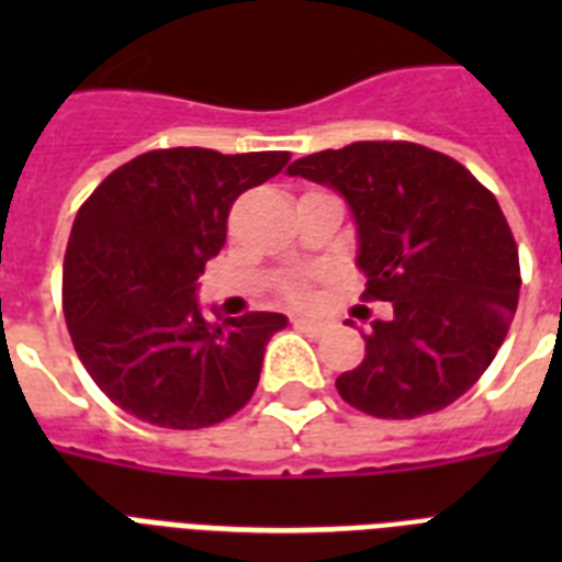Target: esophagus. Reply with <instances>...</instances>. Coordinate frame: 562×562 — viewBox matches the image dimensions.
Listing matches in <instances>:
<instances>
[{
	"label": "esophagus",
	"instance_id": "1",
	"mask_svg": "<svg viewBox=\"0 0 562 562\" xmlns=\"http://www.w3.org/2000/svg\"><path fill=\"white\" fill-rule=\"evenodd\" d=\"M294 326L300 333L312 335V338H321L324 333H329V321H317V317H294Z\"/></svg>",
	"mask_w": 562,
	"mask_h": 562
}]
</instances>
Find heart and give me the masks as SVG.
Masks as SVG:
<instances>
[{
    "label": "heart",
    "instance_id": "heart-1",
    "mask_svg": "<svg viewBox=\"0 0 562 562\" xmlns=\"http://www.w3.org/2000/svg\"><path fill=\"white\" fill-rule=\"evenodd\" d=\"M285 294H289L291 300H306L308 291L303 282H291V285H285Z\"/></svg>",
    "mask_w": 562,
    "mask_h": 562
}]
</instances>
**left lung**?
<instances>
[{
    "mask_svg": "<svg viewBox=\"0 0 562 562\" xmlns=\"http://www.w3.org/2000/svg\"><path fill=\"white\" fill-rule=\"evenodd\" d=\"M344 194L359 233L364 297L387 300L364 361L338 375L352 408L411 419L452 405L505 341L519 250L502 206L461 162L414 143H352L289 166Z\"/></svg>",
    "mask_w": 562,
    "mask_h": 562,
    "instance_id": "8db88e82",
    "label": "left lung"
}]
</instances>
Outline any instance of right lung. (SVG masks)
Masks as SVG:
<instances>
[{"mask_svg":"<svg viewBox=\"0 0 562 562\" xmlns=\"http://www.w3.org/2000/svg\"><path fill=\"white\" fill-rule=\"evenodd\" d=\"M285 162L289 151H148L78 210L64 259L66 326L119 408L187 431L233 417L254 396L265 347L289 321L277 312L206 321L198 277L227 241L233 201Z\"/></svg>","mask_w":562,"mask_h":562,"instance_id":"obj_1","label":"right lung"}]
</instances>
